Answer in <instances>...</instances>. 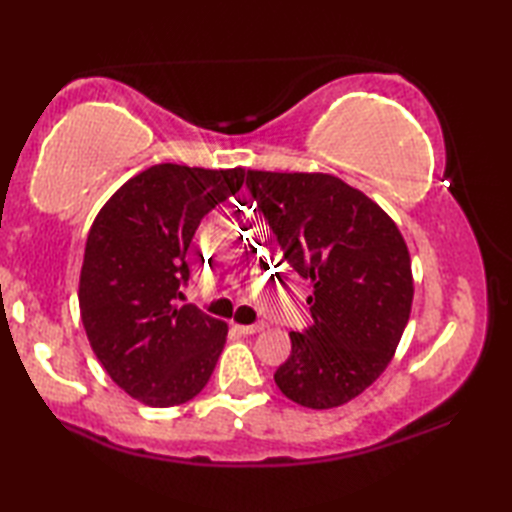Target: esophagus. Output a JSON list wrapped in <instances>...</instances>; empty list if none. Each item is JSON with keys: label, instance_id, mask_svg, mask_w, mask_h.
I'll return each instance as SVG.
<instances>
[{"label": "esophagus", "instance_id": "1", "mask_svg": "<svg viewBox=\"0 0 512 512\" xmlns=\"http://www.w3.org/2000/svg\"><path fill=\"white\" fill-rule=\"evenodd\" d=\"M264 328H266L264 321H257V323H250V325H237L235 323V330L239 334H257V332H262Z\"/></svg>", "mask_w": 512, "mask_h": 512}]
</instances>
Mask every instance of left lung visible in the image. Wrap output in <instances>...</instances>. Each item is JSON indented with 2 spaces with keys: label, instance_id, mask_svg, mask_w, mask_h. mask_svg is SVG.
Masks as SVG:
<instances>
[{
  "label": "left lung",
  "instance_id": "left-lung-1",
  "mask_svg": "<svg viewBox=\"0 0 512 512\" xmlns=\"http://www.w3.org/2000/svg\"><path fill=\"white\" fill-rule=\"evenodd\" d=\"M246 187L286 264L312 281L314 323L290 332L275 383L303 407L345 405L385 372L409 321L405 239L376 202L328 173L248 171Z\"/></svg>",
  "mask_w": 512,
  "mask_h": 512
}]
</instances>
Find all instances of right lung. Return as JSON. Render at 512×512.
Here are the masks:
<instances>
[{
    "label": "right lung",
    "instance_id": "right-lung-1",
    "mask_svg": "<svg viewBox=\"0 0 512 512\" xmlns=\"http://www.w3.org/2000/svg\"><path fill=\"white\" fill-rule=\"evenodd\" d=\"M246 171L154 165L127 180L90 228L79 281L85 334L105 372L149 407H173L209 383L226 323L176 306L200 220L244 184Z\"/></svg>",
    "mask_w": 512,
    "mask_h": 512
}]
</instances>
